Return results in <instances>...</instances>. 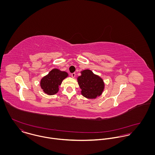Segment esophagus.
<instances>
[{
  "mask_svg": "<svg viewBox=\"0 0 155 155\" xmlns=\"http://www.w3.org/2000/svg\"><path fill=\"white\" fill-rule=\"evenodd\" d=\"M71 76L73 78H75V76H76V73H71Z\"/></svg>",
  "mask_w": 155,
  "mask_h": 155,
  "instance_id": "obj_1",
  "label": "esophagus"
}]
</instances>
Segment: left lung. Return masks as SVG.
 Listing matches in <instances>:
<instances>
[{
	"instance_id": "8db88e82",
	"label": "left lung",
	"mask_w": 155,
	"mask_h": 155,
	"mask_svg": "<svg viewBox=\"0 0 155 155\" xmlns=\"http://www.w3.org/2000/svg\"><path fill=\"white\" fill-rule=\"evenodd\" d=\"M81 73V76L78 78V82L82 90V95L89 99L100 96L104 89L103 80L88 69L84 70Z\"/></svg>"
}]
</instances>
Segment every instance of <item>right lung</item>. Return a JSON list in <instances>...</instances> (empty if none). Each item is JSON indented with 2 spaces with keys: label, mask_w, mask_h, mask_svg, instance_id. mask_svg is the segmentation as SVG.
<instances>
[{
  "label": "right lung",
  "mask_w": 155,
  "mask_h": 155,
  "mask_svg": "<svg viewBox=\"0 0 155 155\" xmlns=\"http://www.w3.org/2000/svg\"><path fill=\"white\" fill-rule=\"evenodd\" d=\"M68 75L66 71L54 68L42 78L40 84L41 88L48 95H54L58 92L59 86L61 85L62 81L66 78Z\"/></svg>",
  "instance_id": "1"
}]
</instances>
